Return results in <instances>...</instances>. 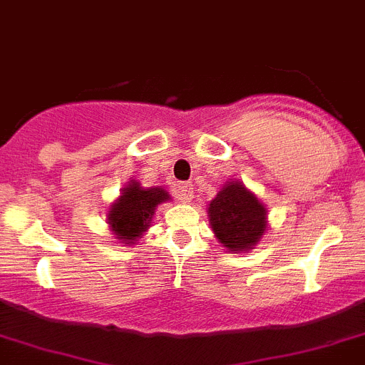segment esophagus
I'll return each instance as SVG.
<instances>
[{
  "instance_id": "34e87169",
  "label": "esophagus",
  "mask_w": 365,
  "mask_h": 365,
  "mask_svg": "<svg viewBox=\"0 0 365 365\" xmlns=\"http://www.w3.org/2000/svg\"><path fill=\"white\" fill-rule=\"evenodd\" d=\"M179 198H181L182 202H191V198H193V186L187 182H182L181 186H179Z\"/></svg>"
}]
</instances>
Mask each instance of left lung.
<instances>
[{
    "label": "left lung",
    "instance_id": "left-lung-1",
    "mask_svg": "<svg viewBox=\"0 0 365 365\" xmlns=\"http://www.w3.org/2000/svg\"><path fill=\"white\" fill-rule=\"evenodd\" d=\"M209 215L217 240L237 252L252 249L266 230V209L237 181L219 191L210 202Z\"/></svg>",
    "mask_w": 365,
    "mask_h": 365
}]
</instances>
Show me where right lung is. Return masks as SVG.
<instances>
[{
	"mask_svg": "<svg viewBox=\"0 0 365 365\" xmlns=\"http://www.w3.org/2000/svg\"><path fill=\"white\" fill-rule=\"evenodd\" d=\"M168 193L162 187L144 190L139 182L132 181L118 202L111 207L108 221L118 240L134 244L148 228L158 203L167 202Z\"/></svg>",
	"mask_w": 365,
	"mask_h": 365,
	"instance_id": "1",
	"label": "right lung"
}]
</instances>
